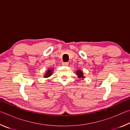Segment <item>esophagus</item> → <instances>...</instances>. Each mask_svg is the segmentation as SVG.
Instances as JSON below:
<instances>
[{
    "mask_svg": "<svg viewBox=\"0 0 130 130\" xmlns=\"http://www.w3.org/2000/svg\"><path fill=\"white\" fill-rule=\"evenodd\" d=\"M62 65L63 66H65V67H67V66H68V65H69V63L67 62H62Z\"/></svg>",
    "mask_w": 130,
    "mask_h": 130,
    "instance_id": "obj_1",
    "label": "esophagus"
}]
</instances>
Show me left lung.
<instances>
[{"instance_id": "1", "label": "left lung", "mask_w": 130, "mask_h": 130, "mask_svg": "<svg viewBox=\"0 0 130 130\" xmlns=\"http://www.w3.org/2000/svg\"><path fill=\"white\" fill-rule=\"evenodd\" d=\"M76 74H77V76L79 78H85V77L84 76L83 74V72L81 71V70H78L76 72Z\"/></svg>"}]
</instances>
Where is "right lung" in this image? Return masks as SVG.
<instances>
[{
  "instance_id": "1",
  "label": "right lung",
  "mask_w": 130,
  "mask_h": 130,
  "mask_svg": "<svg viewBox=\"0 0 130 130\" xmlns=\"http://www.w3.org/2000/svg\"><path fill=\"white\" fill-rule=\"evenodd\" d=\"M53 72V69L52 68V69H49L47 70V71L46 72L45 75H44V77L45 78H47L50 77L51 75H52Z\"/></svg>"
}]
</instances>
